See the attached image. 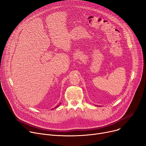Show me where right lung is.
I'll list each match as a JSON object with an SVG mask.
<instances>
[{
	"instance_id": "obj_1",
	"label": "right lung",
	"mask_w": 146,
	"mask_h": 146,
	"mask_svg": "<svg viewBox=\"0 0 146 146\" xmlns=\"http://www.w3.org/2000/svg\"><path fill=\"white\" fill-rule=\"evenodd\" d=\"M58 106H57V107H56V108H57V107H58Z\"/></svg>"
}]
</instances>
